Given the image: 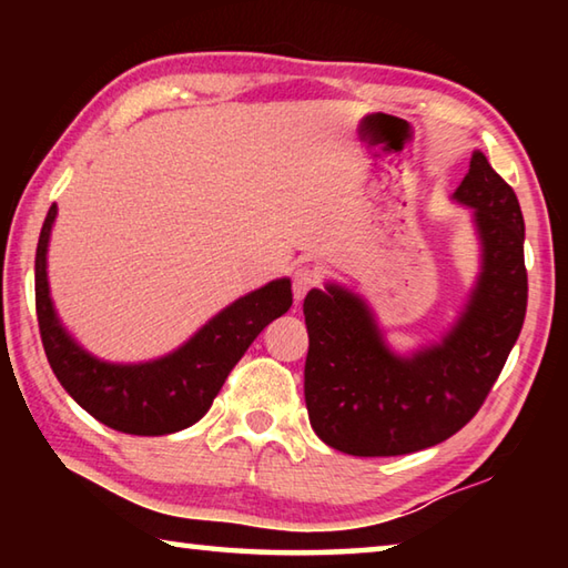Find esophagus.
Instances as JSON below:
<instances>
[{
  "label": "esophagus",
  "mask_w": 568,
  "mask_h": 568,
  "mask_svg": "<svg viewBox=\"0 0 568 568\" xmlns=\"http://www.w3.org/2000/svg\"><path fill=\"white\" fill-rule=\"evenodd\" d=\"M318 283H321V273L315 271L313 265L295 267V273H293V295H295V301L301 303L303 297L307 295V291H311V287H315Z\"/></svg>",
  "instance_id": "34e87169"
}]
</instances>
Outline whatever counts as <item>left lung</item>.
<instances>
[{
  "label": "left lung",
  "mask_w": 568,
  "mask_h": 568,
  "mask_svg": "<svg viewBox=\"0 0 568 568\" xmlns=\"http://www.w3.org/2000/svg\"><path fill=\"white\" fill-rule=\"evenodd\" d=\"M456 200L476 210L484 273L440 345L396 358L358 297L338 287L305 295L307 418L335 450L403 456L436 446L476 416L501 376L526 318L524 215L484 152L470 158Z\"/></svg>",
  "instance_id": "obj_1"
}]
</instances>
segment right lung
Here are the masks:
<instances>
[{
  "mask_svg": "<svg viewBox=\"0 0 568 568\" xmlns=\"http://www.w3.org/2000/svg\"><path fill=\"white\" fill-rule=\"evenodd\" d=\"M57 205L44 217L34 257V303L42 345L57 381L104 426L132 436H165L197 423L230 371L267 323L293 305L291 281L240 297L168 358L142 365L94 361L57 323L47 287V243Z\"/></svg>",
  "mask_w": 568,
  "mask_h": 568,
  "instance_id": "add662e5",
  "label": "right lung"
}]
</instances>
